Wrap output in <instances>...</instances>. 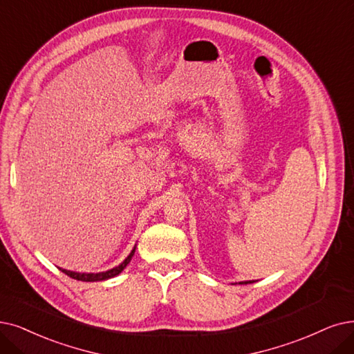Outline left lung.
Masks as SVG:
<instances>
[{"label": "left lung", "mask_w": 354, "mask_h": 354, "mask_svg": "<svg viewBox=\"0 0 354 354\" xmlns=\"http://www.w3.org/2000/svg\"><path fill=\"white\" fill-rule=\"evenodd\" d=\"M239 283H241V285H247V283H252V281H250V280H248V281H239Z\"/></svg>", "instance_id": "obj_1"}]
</instances>
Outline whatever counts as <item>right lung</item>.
<instances>
[{
	"mask_svg": "<svg viewBox=\"0 0 354 354\" xmlns=\"http://www.w3.org/2000/svg\"><path fill=\"white\" fill-rule=\"evenodd\" d=\"M135 248H136V247H133V250L131 251L129 256L124 259L123 263H120L118 267L110 268V270H107V272H100V273H77V272L65 270V268H61V270H62L66 276L73 277V279H75V280H81V281H102V280H107V279H111V277L118 276L119 273H122L123 268L131 263V260H132V257H133V254H135Z\"/></svg>",
	"mask_w": 354,
	"mask_h": 354,
	"instance_id": "1",
	"label": "right lung"
}]
</instances>
